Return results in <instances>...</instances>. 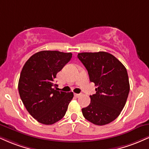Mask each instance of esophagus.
<instances>
[{"label":"esophagus","instance_id":"1","mask_svg":"<svg viewBox=\"0 0 149 149\" xmlns=\"http://www.w3.org/2000/svg\"><path fill=\"white\" fill-rule=\"evenodd\" d=\"M74 95H75V97H79L81 96V94H76V93H75Z\"/></svg>","mask_w":149,"mask_h":149}]
</instances>
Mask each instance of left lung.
I'll use <instances>...</instances> for the list:
<instances>
[{"mask_svg": "<svg viewBox=\"0 0 149 149\" xmlns=\"http://www.w3.org/2000/svg\"><path fill=\"white\" fill-rule=\"evenodd\" d=\"M88 70L90 80L97 88L90 95V105L82 109L85 118L97 125L113 121L123 110L130 92L126 68L117 58L106 52L78 53Z\"/></svg>", "mask_w": 149, "mask_h": 149, "instance_id": "obj_1", "label": "left lung"}]
</instances>
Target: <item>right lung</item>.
Wrapping results in <instances>:
<instances>
[{
    "mask_svg": "<svg viewBox=\"0 0 149 149\" xmlns=\"http://www.w3.org/2000/svg\"><path fill=\"white\" fill-rule=\"evenodd\" d=\"M71 57V52L40 51L22 68L18 83L20 98L30 115L40 123H55L67 111L73 93L57 91L54 80Z\"/></svg>",
    "mask_w": 149,
    "mask_h": 149,
    "instance_id": "obj_1",
    "label": "right lung"
}]
</instances>
